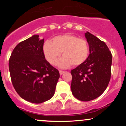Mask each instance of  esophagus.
<instances>
[{"instance_id": "1", "label": "esophagus", "mask_w": 126, "mask_h": 126, "mask_svg": "<svg viewBox=\"0 0 126 126\" xmlns=\"http://www.w3.org/2000/svg\"><path fill=\"white\" fill-rule=\"evenodd\" d=\"M64 71H62V70H60V71H59V73H60V75H62L63 74V73H64Z\"/></svg>"}]
</instances>
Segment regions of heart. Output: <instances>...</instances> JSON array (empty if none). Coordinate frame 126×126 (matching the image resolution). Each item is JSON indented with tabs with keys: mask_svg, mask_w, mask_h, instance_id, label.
<instances>
[{
	"mask_svg": "<svg viewBox=\"0 0 126 126\" xmlns=\"http://www.w3.org/2000/svg\"><path fill=\"white\" fill-rule=\"evenodd\" d=\"M43 52L46 60L56 66L63 53L64 57L60 63L61 67L72 65L79 66L85 63L89 56V49L87 41L72 34H64L54 37L51 42L46 41L43 46Z\"/></svg>",
	"mask_w": 126,
	"mask_h": 126,
	"instance_id": "obj_1",
	"label": "heart"
}]
</instances>
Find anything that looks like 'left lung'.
Masks as SVG:
<instances>
[{"label":"left lung","instance_id":"8db88e82","mask_svg":"<svg viewBox=\"0 0 126 126\" xmlns=\"http://www.w3.org/2000/svg\"><path fill=\"white\" fill-rule=\"evenodd\" d=\"M89 54L83 64L71 70V90L75 98L89 101L104 92L110 80L112 54L106 44L89 32L85 33Z\"/></svg>","mask_w":126,"mask_h":126}]
</instances>
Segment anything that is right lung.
<instances>
[{"label": "right lung", "instance_id": "add662e5", "mask_svg": "<svg viewBox=\"0 0 126 126\" xmlns=\"http://www.w3.org/2000/svg\"><path fill=\"white\" fill-rule=\"evenodd\" d=\"M44 38L34 35L21 42L13 50L9 69L13 86L18 95L28 102L40 104L54 94L60 74L45 59Z\"/></svg>", "mask_w": 126, "mask_h": 126}]
</instances>
